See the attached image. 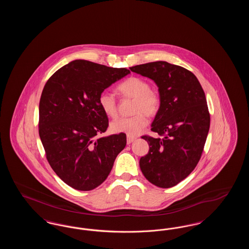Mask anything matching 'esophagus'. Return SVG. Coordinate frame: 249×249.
Masks as SVG:
<instances>
[{
  "label": "esophagus",
  "instance_id": "esophagus-1",
  "mask_svg": "<svg viewBox=\"0 0 249 249\" xmlns=\"http://www.w3.org/2000/svg\"><path fill=\"white\" fill-rule=\"evenodd\" d=\"M135 139H136V137L128 135V136H127V143H128V144H129V143H131V142H133Z\"/></svg>",
  "mask_w": 249,
  "mask_h": 249
}]
</instances>
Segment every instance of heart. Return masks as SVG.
<instances>
[{
	"instance_id": "1",
	"label": "heart",
	"mask_w": 249,
	"mask_h": 249,
	"mask_svg": "<svg viewBox=\"0 0 249 249\" xmlns=\"http://www.w3.org/2000/svg\"><path fill=\"white\" fill-rule=\"evenodd\" d=\"M118 90L123 96L134 98L132 117H123L111 123V130L116 133H125L130 136L139 134L146 125L148 119L145 115H154L160 107L159 95L150 90V86L144 79L130 76L118 86ZM99 105L108 117L115 118L118 114L117 99L115 95L105 90L99 96ZM144 112H142V111Z\"/></svg>"
}]
</instances>
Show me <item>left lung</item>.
I'll use <instances>...</instances> for the list:
<instances>
[{
    "mask_svg": "<svg viewBox=\"0 0 249 249\" xmlns=\"http://www.w3.org/2000/svg\"><path fill=\"white\" fill-rule=\"evenodd\" d=\"M130 71L153 80L160 107L151 130L160 138L142 136L149 151L140 159L142 175L167 189L184 180L198 164L210 127L204 91L191 71L167 61L132 66Z\"/></svg>",
    "mask_w": 249,
    "mask_h": 249,
    "instance_id": "obj_1",
    "label": "left lung"
}]
</instances>
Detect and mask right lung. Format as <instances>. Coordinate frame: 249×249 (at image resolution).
<instances>
[{"label":"right lung","instance_id":"right-lung-1","mask_svg":"<svg viewBox=\"0 0 249 249\" xmlns=\"http://www.w3.org/2000/svg\"><path fill=\"white\" fill-rule=\"evenodd\" d=\"M129 73L126 68L75 59L45 85L39 104L40 139L53 171L74 190L100 186L126 146L125 133L97 134L108 127L99 96Z\"/></svg>","mask_w":249,"mask_h":249}]
</instances>
